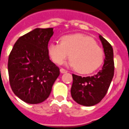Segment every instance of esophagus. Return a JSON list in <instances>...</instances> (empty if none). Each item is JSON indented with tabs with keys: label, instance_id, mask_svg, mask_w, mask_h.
Here are the masks:
<instances>
[{
	"label": "esophagus",
	"instance_id": "obj_1",
	"mask_svg": "<svg viewBox=\"0 0 129 129\" xmlns=\"http://www.w3.org/2000/svg\"><path fill=\"white\" fill-rule=\"evenodd\" d=\"M60 72L62 74H64V73H67V71L63 68H61L60 69Z\"/></svg>",
	"mask_w": 129,
	"mask_h": 129
}]
</instances>
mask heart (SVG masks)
<instances>
[{"mask_svg":"<svg viewBox=\"0 0 129 129\" xmlns=\"http://www.w3.org/2000/svg\"><path fill=\"white\" fill-rule=\"evenodd\" d=\"M49 53L55 63L61 64L70 54L69 64L82 74H89L101 65L103 51L93 39L82 34L65 36L61 43L54 42L49 46Z\"/></svg>","mask_w":129,"mask_h":129,"instance_id":"b5f03b06","label":"heart"}]
</instances>
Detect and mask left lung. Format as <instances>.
I'll use <instances>...</instances> for the list:
<instances>
[{
	"label": "left lung",
	"instance_id": "obj_1",
	"mask_svg": "<svg viewBox=\"0 0 129 129\" xmlns=\"http://www.w3.org/2000/svg\"><path fill=\"white\" fill-rule=\"evenodd\" d=\"M99 38L105 54L104 65L95 75L82 77L72 74V98L78 104L91 107L99 103L107 94L114 75L113 50L110 43L101 35Z\"/></svg>",
	"mask_w": 129,
	"mask_h": 129
}]
</instances>
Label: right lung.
Instances as JSON below:
<instances>
[{
  "label": "right lung",
  "instance_id": "add662e5",
  "mask_svg": "<svg viewBox=\"0 0 129 129\" xmlns=\"http://www.w3.org/2000/svg\"><path fill=\"white\" fill-rule=\"evenodd\" d=\"M53 28H36L20 37L8 59L10 86L14 94L29 104L49 96L60 69L49 59L48 43Z\"/></svg>",
  "mask_w": 129,
  "mask_h": 129
}]
</instances>
